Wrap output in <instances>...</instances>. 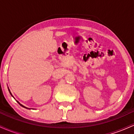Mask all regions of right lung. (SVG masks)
<instances>
[{"label":"right lung","instance_id":"right-lung-1","mask_svg":"<svg viewBox=\"0 0 134 134\" xmlns=\"http://www.w3.org/2000/svg\"><path fill=\"white\" fill-rule=\"evenodd\" d=\"M8 90H9V93H10V94H11V96L13 97V95H12V94H11V93H10V90H9V89H8ZM13 98H14V97H13ZM17 102H18V103H19V104H20V105H21V107H23V108H27V109H30V108H27V107H24V106H23V104H21V103H19V101H17Z\"/></svg>","mask_w":134,"mask_h":134}]
</instances>
